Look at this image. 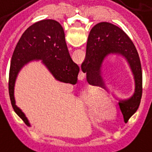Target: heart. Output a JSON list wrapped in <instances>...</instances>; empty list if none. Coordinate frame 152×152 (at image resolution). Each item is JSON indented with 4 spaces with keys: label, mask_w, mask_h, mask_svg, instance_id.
Here are the masks:
<instances>
[{
    "label": "heart",
    "mask_w": 152,
    "mask_h": 152,
    "mask_svg": "<svg viewBox=\"0 0 152 152\" xmlns=\"http://www.w3.org/2000/svg\"><path fill=\"white\" fill-rule=\"evenodd\" d=\"M100 91H92L84 96V102L89 109H92V115L98 119L108 118V112L114 110L113 103L107 98H101Z\"/></svg>",
    "instance_id": "1"
}]
</instances>
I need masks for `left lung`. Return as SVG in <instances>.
Here are the masks:
<instances>
[{
	"label": "left lung",
	"mask_w": 152,
	"mask_h": 152,
	"mask_svg": "<svg viewBox=\"0 0 152 152\" xmlns=\"http://www.w3.org/2000/svg\"><path fill=\"white\" fill-rule=\"evenodd\" d=\"M110 54L125 58L134 77L133 95L129 100L119 102L124 122L127 123L138 109L142 94V73L139 56L133 42L121 28L110 23H99L90 31L86 57L81 65L89 84L101 86L105 89L101 68L105 57Z\"/></svg>",
	"instance_id": "8db88e82"
}]
</instances>
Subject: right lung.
<instances>
[{
    "label": "right lung",
    "instance_id": "right-lung-1",
    "mask_svg": "<svg viewBox=\"0 0 152 152\" xmlns=\"http://www.w3.org/2000/svg\"><path fill=\"white\" fill-rule=\"evenodd\" d=\"M42 61L58 81L74 85L78 81L79 67L72 61L68 50L63 28L53 19H43L27 28L16 45L10 62L9 94L15 112L28 126V120L15 105V84L20 69L28 62Z\"/></svg>",
    "mask_w": 152,
    "mask_h": 152
}]
</instances>
